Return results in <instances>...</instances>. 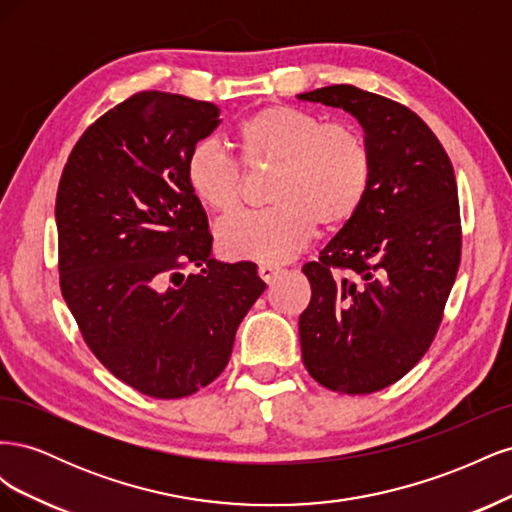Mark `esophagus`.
I'll return each instance as SVG.
<instances>
[{
    "label": "esophagus",
    "instance_id": "obj_1",
    "mask_svg": "<svg viewBox=\"0 0 512 512\" xmlns=\"http://www.w3.org/2000/svg\"><path fill=\"white\" fill-rule=\"evenodd\" d=\"M280 273H282V269H280V267H273V265H260V267H258L260 280L267 282V284H271Z\"/></svg>",
    "mask_w": 512,
    "mask_h": 512
}]
</instances>
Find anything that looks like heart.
I'll return each instance as SVG.
<instances>
[{
  "label": "heart",
  "mask_w": 512,
  "mask_h": 512,
  "mask_svg": "<svg viewBox=\"0 0 512 512\" xmlns=\"http://www.w3.org/2000/svg\"><path fill=\"white\" fill-rule=\"evenodd\" d=\"M232 141L245 168L275 166L267 209L218 226V247L230 260L277 265L299 254L316 224L335 230L361 209L371 183V149L348 121H327L303 108L273 104L243 119ZM185 179L203 207L230 215L241 207L243 170L215 145H198Z\"/></svg>",
  "instance_id": "b5f03b06"
}]
</instances>
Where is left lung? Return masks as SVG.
I'll list each match as a JSON object with an SVG mask.
<instances>
[{
	"label": "left lung",
	"instance_id": "1",
	"mask_svg": "<svg viewBox=\"0 0 512 512\" xmlns=\"http://www.w3.org/2000/svg\"><path fill=\"white\" fill-rule=\"evenodd\" d=\"M299 100L359 119L374 162L361 209L303 267L312 286L299 316L303 363L331 391L376 393L423 359L455 284L461 218L453 164L404 104L352 85Z\"/></svg>",
	"mask_w": 512,
	"mask_h": 512
}]
</instances>
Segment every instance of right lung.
<instances>
[{
    "instance_id": "right-lung-1",
    "label": "right lung",
    "mask_w": 512,
    "mask_h": 512,
    "mask_svg": "<svg viewBox=\"0 0 512 512\" xmlns=\"http://www.w3.org/2000/svg\"><path fill=\"white\" fill-rule=\"evenodd\" d=\"M220 108L138 91L74 145L59 179V286L115 378L179 399L218 378L243 316L267 288L254 262L211 258L207 213L185 179ZM185 266L199 271L185 278Z\"/></svg>"
}]
</instances>
